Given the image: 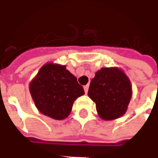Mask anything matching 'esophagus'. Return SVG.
Returning <instances> with one entry per match:
<instances>
[{
    "instance_id": "obj_1",
    "label": "esophagus",
    "mask_w": 158,
    "mask_h": 158,
    "mask_svg": "<svg viewBox=\"0 0 158 158\" xmlns=\"http://www.w3.org/2000/svg\"><path fill=\"white\" fill-rule=\"evenodd\" d=\"M84 89H85V92H88V89H89V85H86L84 86Z\"/></svg>"
}]
</instances>
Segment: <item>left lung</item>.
Segmentation results:
<instances>
[{
	"instance_id": "left-lung-1",
	"label": "left lung",
	"mask_w": 158,
	"mask_h": 158,
	"mask_svg": "<svg viewBox=\"0 0 158 158\" xmlns=\"http://www.w3.org/2000/svg\"><path fill=\"white\" fill-rule=\"evenodd\" d=\"M88 96L96 103L100 118L109 121L125 114L132 97V85L121 69L102 68L91 79Z\"/></svg>"
}]
</instances>
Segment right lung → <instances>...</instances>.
Listing matches in <instances>:
<instances>
[{
    "instance_id": "1",
    "label": "right lung",
    "mask_w": 158,
    "mask_h": 158,
    "mask_svg": "<svg viewBox=\"0 0 158 158\" xmlns=\"http://www.w3.org/2000/svg\"><path fill=\"white\" fill-rule=\"evenodd\" d=\"M29 92L40 113L56 120L69 116L74 101L85 94L65 65L52 62L40 68L29 83Z\"/></svg>"
}]
</instances>
